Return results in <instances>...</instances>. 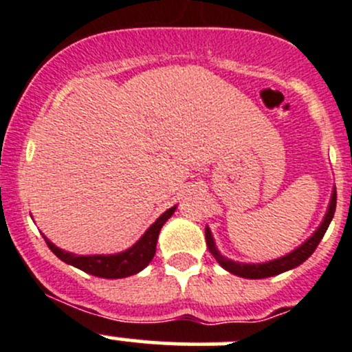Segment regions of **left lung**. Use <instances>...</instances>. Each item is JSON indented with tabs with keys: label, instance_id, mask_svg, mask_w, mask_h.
<instances>
[{
	"label": "left lung",
	"instance_id": "1",
	"mask_svg": "<svg viewBox=\"0 0 352 352\" xmlns=\"http://www.w3.org/2000/svg\"><path fill=\"white\" fill-rule=\"evenodd\" d=\"M336 204H337V192L336 189L332 190V197H330L329 202V209L325 212V218L322 221V225L318 226L317 232L310 236L305 243H301L300 247L294 248L293 252L285 255V257L274 258V261L269 262H262V264H243V262H235L232 258L223 257L221 254L218 252L214 245V239L211 235V230L206 226V243H208L209 252L212 254V257L218 261V264L221 265L225 271L232 272V274L240 276V278H247V279H264V278H271V276H278L281 272L289 271V269L298 267L300 264H303L308 257L315 252V248L318 247L320 240L324 239L325 232H327L330 221L333 218V212H336Z\"/></svg>",
	"mask_w": 352,
	"mask_h": 352
}]
</instances>
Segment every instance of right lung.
<instances>
[{
    "label": "right lung",
    "instance_id": "obj_1",
    "mask_svg": "<svg viewBox=\"0 0 352 352\" xmlns=\"http://www.w3.org/2000/svg\"><path fill=\"white\" fill-rule=\"evenodd\" d=\"M175 209L177 206L166 209L133 247L113 255H76L71 254V252L61 250V248L56 247V245L52 243L51 240L45 239V236L44 240L45 243H47V247L51 248L63 262L81 269V271H85L87 274L105 279L127 278V276L138 274V272L143 271V269L150 264L151 258L155 257L160 230L165 225L166 219L175 212Z\"/></svg>",
    "mask_w": 352,
    "mask_h": 352
}]
</instances>
